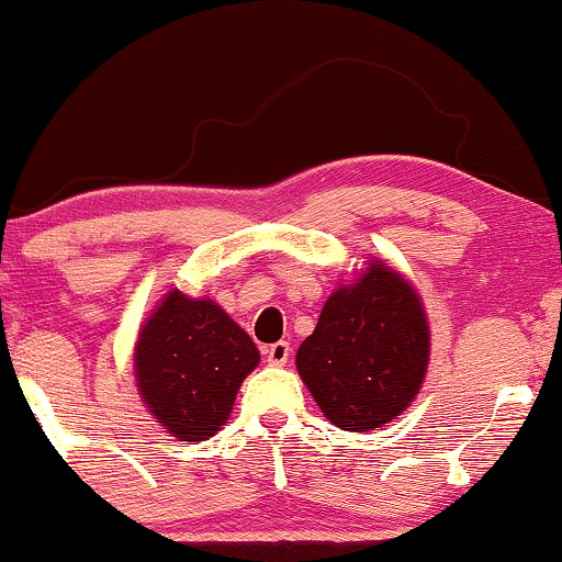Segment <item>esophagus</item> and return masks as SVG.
Masks as SVG:
<instances>
[{
    "label": "esophagus",
    "mask_w": 562,
    "mask_h": 562,
    "mask_svg": "<svg viewBox=\"0 0 562 562\" xmlns=\"http://www.w3.org/2000/svg\"><path fill=\"white\" fill-rule=\"evenodd\" d=\"M266 360L270 362V366H286L289 355H292V347H289V341H276V345L266 347Z\"/></svg>",
    "instance_id": "obj_1"
}]
</instances>
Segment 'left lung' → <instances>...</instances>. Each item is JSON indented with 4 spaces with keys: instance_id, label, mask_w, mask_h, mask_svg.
Segmentation results:
<instances>
[{
    "instance_id": "1",
    "label": "left lung",
    "mask_w": 562,
    "mask_h": 562,
    "mask_svg": "<svg viewBox=\"0 0 562 562\" xmlns=\"http://www.w3.org/2000/svg\"><path fill=\"white\" fill-rule=\"evenodd\" d=\"M428 358L431 328L420 294L400 270L371 257L326 300L318 326L296 349V371L334 426L362 434L411 407Z\"/></svg>"
}]
</instances>
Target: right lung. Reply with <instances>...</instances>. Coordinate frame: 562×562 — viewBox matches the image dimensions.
I'll use <instances>...</instances> for the list:
<instances>
[{
  "instance_id": "add662e5",
  "label": "right lung",
  "mask_w": 562,
  "mask_h": 562,
  "mask_svg": "<svg viewBox=\"0 0 562 562\" xmlns=\"http://www.w3.org/2000/svg\"><path fill=\"white\" fill-rule=\"evenodd\" d=\"M260 362L255 341L210 296L170 289L138 328L134 379L170 437L204 441L228 424L241 381Z\"/></svg>"
}]
</instances>
